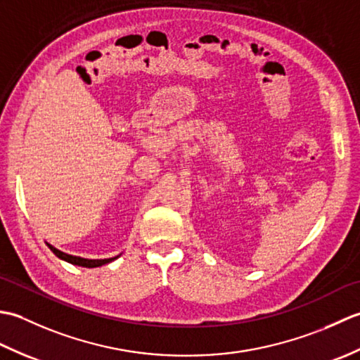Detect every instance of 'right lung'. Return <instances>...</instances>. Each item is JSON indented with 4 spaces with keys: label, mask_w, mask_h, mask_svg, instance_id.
Segmentation results:
<instances>
[{
    "label": "right lung",
    "mask_w": 360,
    "mask_h": 360,
    "mask_svg": "<svg viewBox=\"0 0 360 360\" xmlns=\"http://www.w3.org/2000/svg\"><path fill=\"white\" fill-rule=\"evenodd\" d=\"M46 244H48V248L52 250V254L56 255V257H58L60 259H63V262H68V263L75 264V266H82V267H98V266L108 264V263L114 262V259L120 257V255H117V257L105 258V259H89V258H82V257H75V255L65 254V252H62V250H58V249H56L53 246H51L49 243H46Z\"/></svg>",
    "instance_id": "1"
}]
</instances>
